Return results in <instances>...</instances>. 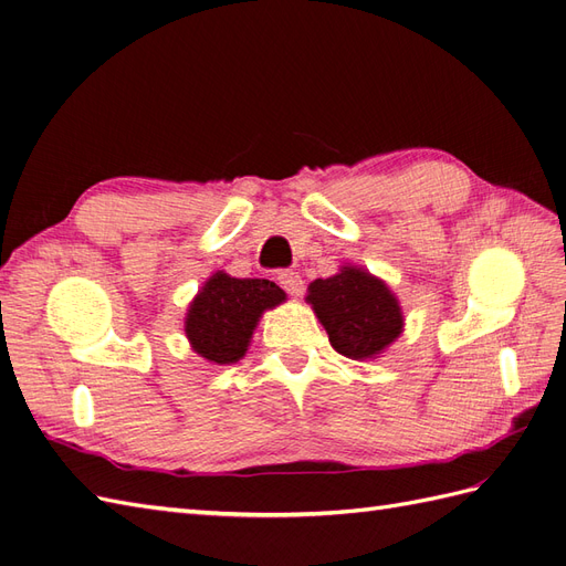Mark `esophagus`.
Instances as JSON below:
<instances>
[{
  "label": "esophagus",
  "mask_w": 566,
  "mask_h": 566,
  "mask_svg": "<svg viewBox=\"0 0 566 566\" xmlns=\"http://www.w3.org/2000/svg\"><path fill=\"white\" fill-rule=\"evenodd\" d=\"M279 283H281V287L285 290V293L293 295V297H300L304 293V281H302V276H300L297 271H281L279 273Z\"/></svg>",
  "instance_id": "34e87169"
}]
</instances>
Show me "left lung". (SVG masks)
Instances as JSON below:
<instances>
[{"label": "left lung", "instance_id": "left-lung-1", "mask_svg": "<svg viewBox=\"0 0 566 566\" xmlns=\"http://www.w3.org/2000/svg\"><path fill=\"white\" fill-rule=\"evenodd\" d=\"M304 300L335 353L347 359H376L405 331L400 300L384 279L357 264H343L331 279L312 281Z\"/></svg>", "mask_w": 566, "mask_h": 566}]
</instances>
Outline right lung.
Returning <instances> with one entry per match:
<instances>
[{
	"label": "right lung",
	"mask_w": 566,
	"mask_h": 566,
	"mask_svg": "<svg viewBox=\"0 0 566 566\" xmlns=\"http://www.w3.org/2000/svg\"><path fill=\"white\" fill-rule=\"evenodd\" d=\"M287 300L266 279H233L217 271L192 297L186 314V338L202 359L235 364L245 357L264 312Z\"/></svg>",
	"instance_id": "1"
}]
</instances>
